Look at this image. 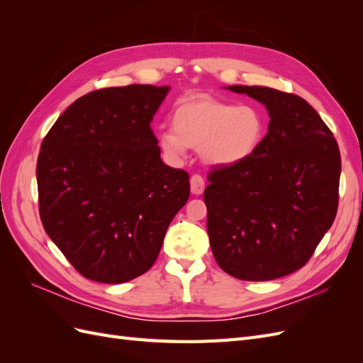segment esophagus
<instances>
[{
  "mask_svg": "<svg viewBox=\"0 0 363 363\" xmlns=\"http://www.w3.org/2000/svg\"><path fill=\"white\" fill-rule=\"evenodd\" d=\"M204 191V179L200 174H194L191 177V192L194 195H201Z\"/></svg>",
  "mask_w": 363,
  "mask_h": 363,
  "instance_id": "obj_1",
  "label": "esophagus"
}]
</instances>
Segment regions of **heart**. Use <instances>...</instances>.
Wrapping results in <instances>:
<instances>
[{
  "instance_id": "1",
  "label": "heart",
  "mask_w": 363,
  "mask_h": 363,
  "mask_svg": "<svg viewBox=\"0 0 363 363\" xmlns=\"http://www.w3.org/2000/svg\"><path fill=\"white\" fill-rule=\"evenodd\" d=\"M171 118L172 128H159L157 142L172 159H180L186 148H195L207 163L233 167L256 151L263 136V119L255 107L207 95L180 101Z\"/></svg>"
}]
</instances>
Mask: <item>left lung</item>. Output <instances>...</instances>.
<instances>
[{
    "label": "left lung",
    "mask_w": 363,
    "mask_h": 363,
    "mask_svg": "<svg viewBox=\"0 0 363 363\" xmlns=\"http://www.w3.org/2000/svg\"><path fill=\"white\" fill-rule=\"evenodd\" d=\"M267 107L268 133L233 167H215L204 191L215 260L239 280L265 281L304 267L337 212L340 155L333 133L301 96L228 86Z\"/></svg>",
    "instance_id": "8db88e82"
}]
</instances>
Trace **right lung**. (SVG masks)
Wrapping results in <instances>:
<instances>
[{"instance_id": "add662e5", "label": "right lung", "mask_w": 363, "mask_h": 363, "mask_svg": "<svg viewBox=\"0 0 363 363\" xmlns=\"http://www.w3.org/2000/svg\"><path fill=\"white\" fill-rule=\"evenodd\" d=\"M168 91L128 84L89 92L42 140L40 221L86 279L115 284L147 272L189 199V174L162 162L150 125Z\"/></svg>"}]
</instances>
